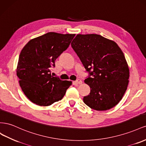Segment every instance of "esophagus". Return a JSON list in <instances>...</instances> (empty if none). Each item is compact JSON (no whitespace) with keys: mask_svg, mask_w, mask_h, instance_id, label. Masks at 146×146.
<instances>
[{"mask_svg":"<svg viewBox=\"0 0 146 146\" xmlns=\"http://www.w3.org/2000/svg\"><path fill=\"white\" fill-rule=\"evenodd\" d=\"M75 82H76V83H77V84H81L82 83V81L81 80H76V81H75Z\"/></svg>","mask_w":146,"mask_h":146,"instance_id":"obj_1","label":"esophagus"}]
</instances>
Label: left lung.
<instances>
[{"label": "left lung", "mask_w": 146, "mask_h": 146, "mask_svg": "<svg viewBox=\"0 0 146 146\" xmlns=\"http://www.w3.org/2000/svg\"><path fill=\"white\" fill-rule=\"evenodd\" d=\"M71 44L90 74L84 82L90 92L84 97V103L97 111L117 105L127 89L130 76L121 49L114 41L97 34H78Z\"/></svg>", "instance_id": "obj_1"}]
</instances>
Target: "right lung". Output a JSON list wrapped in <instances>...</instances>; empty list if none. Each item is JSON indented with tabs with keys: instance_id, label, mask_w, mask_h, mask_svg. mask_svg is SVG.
Segmentation results:
<instances>
[{
	"instance_id": "1",
	"label": "right lung",
	"mask_w": 146,
	"mask_h": 146,
	"mask_svg": "<svg viewBox=\"0 0 146 146\" xmlns=\"http://www.w3.org/2000/svg\"><path fill=\"white\" fill-rule=\"evenodd\" d=\"M75 34L48 32L31 40L21 52L16 74L20 87L29 100L48 106L61 100L72 82L53 77L51 68L68 48Z\"/></svg>"
}]
</instances>
